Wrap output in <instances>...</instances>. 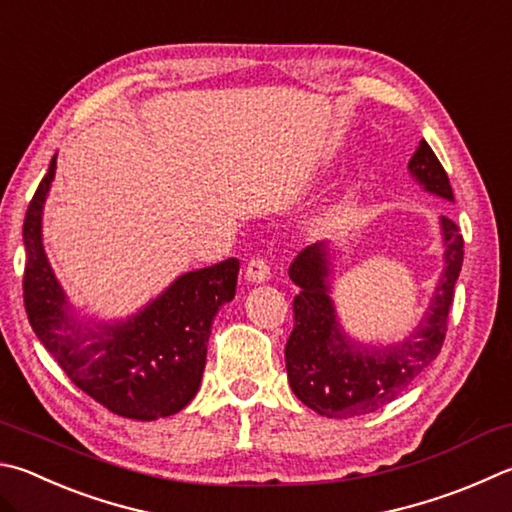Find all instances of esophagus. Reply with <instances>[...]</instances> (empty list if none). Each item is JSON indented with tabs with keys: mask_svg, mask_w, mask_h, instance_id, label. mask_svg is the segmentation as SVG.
Segmentation results:
<instances>
[{
	"mask_svg": "<svg viewBox=\"0 0 512 512\" xmlns=\"http://www.w3.org/2000/svg\"><path fill=\"white\" fill-rule=\"evenodd\" d=\"M246 280L253 284H262L271 280V266H268L266 259H250L246 266Z\"/></svg>",
	"mask_w": 512,
	"mask_h": 512,
	"instance_id": "1",
	"label": "esophagus"
}]
</instances>
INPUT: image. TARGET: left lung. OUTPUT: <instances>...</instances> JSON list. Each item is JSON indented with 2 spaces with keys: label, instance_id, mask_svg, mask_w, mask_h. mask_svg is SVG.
Segmentation results:
<instances>
[{
  "label": "left lung",
  "instance_id": "left-lung-1",
  "mask_svg": "<svg viewBox=\"0 0 512 512\" xmlns=\"http://www.w3.org/2000/svg\"><path fill=\"white\" fill-rule=\"evenodd\" d=\"M407 170L425 192L454 201L448 174L425 141L418 143ZM439 228L443 271L432 300L410 336L389 345H367L351 338L340 324L331 297L333 262L340 250L331 241H318L295 257L288 277L300 293L293 300L295 327L284 358L293 394L313 412L329 418L376 412L439 356L463 264V237L457 224L439 217Z\"/></svg>",
  "mask_w": 512,
  "mask_h": 512
}]
</instances>
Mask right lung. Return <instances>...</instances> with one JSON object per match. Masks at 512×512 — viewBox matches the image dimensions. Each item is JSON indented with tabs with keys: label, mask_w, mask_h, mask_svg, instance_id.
I'll return each mask as SVG.
<instances>
[{
	"label": "right lung",
	"mask_w": 512,
	"mask_h": 512,
	"mask_svg": "<svg viewBox=\"0 0 512 512\" xmlns=\"http://www.w3.org/2000/svg\"><path fill=\"white\" fill-rule=\"evenodd\" d=\"M55 161L24 219V304L46 351L73 385L109 412L136 421L181 412L197 396L217 311L235 297L239 259L199 268L176 280L125 320L80 318L55 277L42 241L44 203Z\"/></svg>",
	"instance_id": "add662e5"
}]
</instances>
